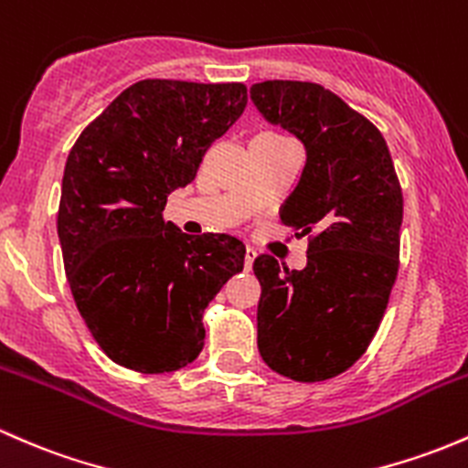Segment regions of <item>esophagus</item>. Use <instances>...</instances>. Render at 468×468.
<instances>
[{
    "instance_id": "obj_1",
    "label": "esophagus",
    "mask_w": 468,
    "mask_h": 468,
    "mask_svg": "<svg viewBox=\"0 0 468 468\" xmlns=\"http://www.w3.org/2000/svg\"><path fill=\"white\" fill-rule=\"evenodd\" d=\"M256 254H259V252H256L254 248H245V270H252Z\"/></svg>"
}]
</instances>
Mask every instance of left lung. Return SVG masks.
<instances>
[{
    "mask_svg": "<svg viewBox=\"0 0 468 468\" xmlns=\"http://www.w3.org/2000/svg\"><path fill=\"white\" fill-rule=\"evenodd\" d=\"M250 98L305 147L281 220L313 234L303 270L270 254L254 261L259 353L274 373L324 381L366 353L386 313L399 268V180L379 129L321 84L268 80Z\"/></svg>",
    "mask_w": 468,
    "mask_h": 468,
    "instance_id": "obj_1",
    "label": "left lung"
}]
</instances>
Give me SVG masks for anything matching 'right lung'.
<instances>
[{
	"instance_id": "add662e5",
	"label": "right lung",
	"mask_w": 468,
	"mask_h": 468,
	"mask_svg": "<svg viewBox=\"0 0 468 468\" xmlns=\"http://www.w3.org/2000/svg\"><path fill=\"white\" fill-rule=\"evenodd\" d=\"M245 104L239 82L143 80L69 154L58 212L67 281L93 339L124 368L158 375L192 364L205 308L243 270V240L183 234L163 209Z\"/></svg>"
}]
</instances>
